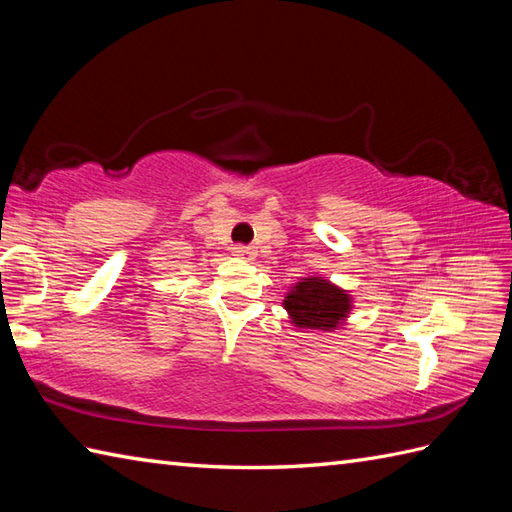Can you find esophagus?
Masks as SVG:
<instances>
[{
  "instance_id": "34e87169",
  "label": "esophagus",
  "mask_w": 512,
  "mask_h": 512,
  "mask_svg": "<svg viewBox=\"0 0 512 512\" xmlns=\"http://www.w3.org/2000/svg\"><path fill=\"white\" fill-rule=\"evenodd\" d=\"M232 254H234V256H238V258L252 260V258H254V254H256V249H254L252 245H243V243H238V245H234V247H232Z\"/></svg>"
}]
</instances>
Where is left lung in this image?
Returning <instances> with one entry per match:
<instances>
[{"label": "left lung", "instance_id": "1", "mask_svg": "<svg viewBox=\"0 0 512 512\" xmlns=\"http://www.w3.org/2000/svg\"><path fill=\"white\" fill-rule=\"evenodd\" d=\"M285 309L295 326L331 331L350 309L348 295L322 278H304L287 293Z\"/></svg>", "mask_w": 512, "mask_h": 512}]
</instances>
